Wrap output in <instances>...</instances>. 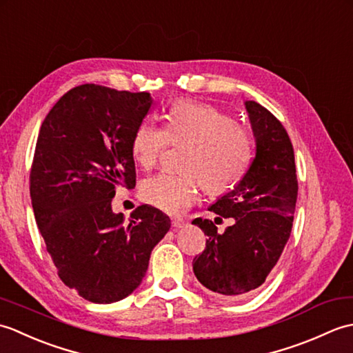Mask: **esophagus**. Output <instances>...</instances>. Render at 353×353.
Instances as JSON below:
<instances>
[{
    "instance_id": "34e87169",
    "label": "esophagus",
    "mask_w": 353,
    "mask_h": 353,
    "mask_svg": "<svg viewBox=\"0 0 353 353\" xmlns=\"http://www.w3.org/2000/svg\"><path fill=\"white\" fill-rule=\"evenodd\" d=\"M185 226H186L185 220H182V219H172V228H174V229H182Z\"/></svg>"
}]
</instances>
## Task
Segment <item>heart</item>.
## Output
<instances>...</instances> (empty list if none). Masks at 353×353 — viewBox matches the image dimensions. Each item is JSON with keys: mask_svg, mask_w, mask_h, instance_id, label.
I'll return each instance as SVG.
<instances>
[{"mask_svg": "<svg viewBox=\"0 0 353 353\" xmlns=\"http://www.w3.org/2000/svg\"><path fill=\"white\" fill-rule=\"evenodd\" d=\"M170 141L192 142L185 161L188 172H161L141 186V197L161 211L177 215L197 199L200 182L209 194H221L241 181L253 157L250 133L211 104L181 100L167 112L165 127L142 123L132 141L133 157L152 168Z\"/></svg>", "mask_w": 353, "mask_h": 353, "instance_id": "1", "label": "heart"}]
</instances>
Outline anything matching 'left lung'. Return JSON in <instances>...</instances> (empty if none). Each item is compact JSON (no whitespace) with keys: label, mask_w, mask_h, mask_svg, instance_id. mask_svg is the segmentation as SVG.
Listing matches in <instances>:
<instances>
[{"label":"left lung","mask_w":353,"mask_h":353,"mask_svg":"<svg viewBox=\"0 0 353 353\" xmlns=\"http://www.w3.org/2000/svg\"><path fill=\"white\" fill-rule=\"evenodd\" d=\"M244 106L256 152L235 188L209 206L234 224L220 234L211 220L192 221L208 235L205 250L192 259L194 274L224 297L247 296L265 282L290 238L299 190L287 130L259 103Z\"/></svg>","instance_id":"8db88e82"}]
</instances>
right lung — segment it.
Masks as SVG:
<instances>
[{"instance_id":"1","label":"right lung","mask_w":353,"mask_h":353,"mask_svg":"<svg viewBox=\"0 0 353 353\" xmlns=\"http://www.w3.org/2000/svg\"><path fill=\"white\" fill-rule=\"evenodd\" d=\"M153 104L148 92L81 85L61 97L37 137L30 196L47 252L66 287L94 303L137 290L170 216L150 205L112 211L117 188H134L132 141Z\"/></svg>"}]
</instances>
